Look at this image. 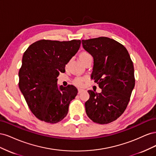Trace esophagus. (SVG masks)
<instances>
[{
  "label": "esophagus",
  "instance_id": "obj_1",
  "mask_svg": "<svg viewBox=\"0 0 156 156\" xmlns=\"http://www.w3.org/2000/svg\"><path fill=\"white\" fill-rule=\"evenodd\" d=\"M84 91V90L83 89H81V88H79L78 89V93L79 94H81L82 92H83Z\"/></svg>",
  "mask_w": 156,
  "mask_h": 156
}]
</instances>
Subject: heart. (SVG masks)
Masks as SVG:
<instances>
[{"mask_svg": "<svg viewBox=\"0 0 156 156\" xmlns=\"http://www.w3.org/2000/svg\"><path fill=\"white\" fill-rule=\"evenodd\" d=\"M79 58L81 60V62L84 64L86 62H87L89 60H92V56L87 51H83L82 53H80L79 55ZM84 78L83 77H77L74 80V83L76 84V85L80 87L83 84V83L84 81Z\"/></svg>", "mask_w": 156, "mask_h": 156, "instance_id": "1", "label": "heart"}]
</instances>
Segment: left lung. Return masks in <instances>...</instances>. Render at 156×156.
<instances>
[{
    "instance_id": "left-lung-1",
    "label": "left lung",
    "mask_w": 156,
    "mask_h": 156,
    "mask_svg": "<svg viewBox=\"0 0 156 156\" xmlns=\"http://www.w3.org/2000/svg\"><path fill=\"white\" fill-rule=\"evenodd\" d=\"M82 44L94 58L91 78L101 89V93L88 91L87 115L95 123H111L123 114L129 101L135 82L133 62L125 47L109 37L83 40Z\"/></svg>"
}]
</instances>
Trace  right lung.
<instances>
[{
    "mask_svg": "<svg viewBox=\"0 0 156 156\" xmlns=\"http://www.w3.org/2000/svg\"><path fill=\"white\" fill-rule=\"evenodd\" d=\"M81 40H41L31 44L23 54L19 72V87L36 117L56 124L68 112L70 101L77 94L73 85L57 84L60 72L77 53Z\"/></svg>",
    "mask_w": 156,
    "mask_h": 156,
    "instance_id": "add662e5",
    "label": "right lung"
}]
</instances>
